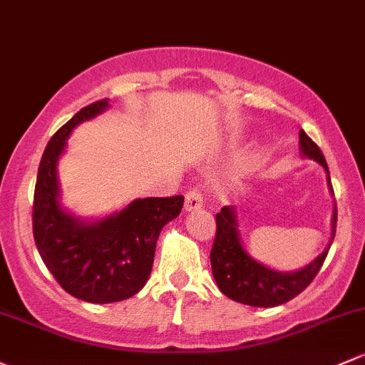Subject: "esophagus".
Wrapping results in <instances>:
<instances>
[{
  "mask_svg": "<svg viewBox=\"0 0 365 365\" xmlns=\"http://www.w3.org/2000/svg\"><path fill=\"white\" fill-rule=\"evenodd\" d=\"M201 206H202L201 192L195 189L189 190V192L185 194V206H183V208H185V212H194V210L201 208Z\"/></svg>",
  "mask_w": 365,
  "mask_h": 365,
  "instance_id": "1",
  "label": "esophagus"
}]
</instances>
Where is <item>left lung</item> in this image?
I'll return each instance as SVG.
<instances>
[{
	"instance_id": "1",
	"label": "left lung",
	"mask_w": 365,
	"mask_h": 365,
	"mask_svg": "<svg viewBox=\"0 0 365 365\" xmlns=\"http://www.w3.org/2000/svg\"><path fill=\"white\" fill-rule=\"evenodd\" d=\"M299 150H301L302 157L313 159L314 163L324 168V171L327 173L329 192L334 195L324 153L304 131H299ZM215 218H217V236H215L210 260H212L213 278L220 292L232 301L241 302V304L257 306V308H273V306L285 304L295 295L301 294L318 274L325 257H327L329 248L334 241L337 210L334 201L331 240H329L325 250L317 259H313L308 266L297 271H278L253 259L247 248L243 247V240L240 236L237 212L234 206H224Z\"/></svg>"
}]
</instances>
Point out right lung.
Returning a JSON list of instances; mask_svg holds the SVG:
<instances>
[{
    "label": "right lung",
    "instance_id": "right-lung-1",
    "mask_svg": "<svg viewBox=\"0 0 365 365\" xmlns=\"http://www.w3.org/2000/svg\"><path fill=\"white\" fill-rule=\"evenodd\" d=\"M108 106V99L92 103L51 138L38 168L33 205V236L41 260L68 294L94 304L124 301L143 289L159 234L183 208V195L134 199L98 220L63 208L57 164L68 138Z\"/></svg>",
    "mask_w": 365,
    "mask_h": 365
}]
</instances>
